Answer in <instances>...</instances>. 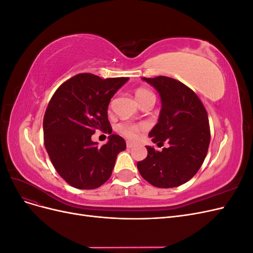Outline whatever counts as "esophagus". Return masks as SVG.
<instances>
[{"instance_id":"obj_1","label":"esophagus","mask_w":253,"mask_h":253,"mask_svg":"<svg viewBox=\"0 0 253 253\" xmlns=\"http://www.w3.org/2000/svg\"><path fill=\"white\" fill-rule=\"evenodd\" d=\"M134 147V143L133 142H126V148L127 149H132Z\"/></svg>"}]
</instances>
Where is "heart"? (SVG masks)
Here are the masks:
<instances>
[{
  "label": "heart",
  "instance_id": "1",
  "mask_svg": "<svg viewBox=\"0 0 253 253\" xmlns=\"http://www.w3.org/2000/svg\"><path fill=\"white\" fill-rule=\"evenodd\" d=\"M136 98L138 102L141 104L145 100H148L150 98H155L154 94L152 93L151 90L147 88H138L136 90ZM143 128L142 125H137V124H129V122H119L116 126V131L125 136L127 139H136L137 136H138L139 132Z\"/></svg>",
  "mask_w": 253,
  "mask_h": 253
}]
</instances>
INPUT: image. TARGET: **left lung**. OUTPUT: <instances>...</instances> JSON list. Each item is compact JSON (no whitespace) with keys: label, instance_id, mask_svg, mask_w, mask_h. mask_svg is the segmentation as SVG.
<instances>
[{"label":"left lung","instance_id":"obj_1","mask_svg":"<svg viewBox=\"0 0 253 253\" xmlns=\"http://www.w3.org/2000/svg\"><path fill=\"white\" fill-rule=\"evenodd\" d=\"M162 99L157 125L149 136L157 151L147 145L148 156L137 163L142 177L157 188H174L190 180L200 170L208 152L210 126L208 114L194 91L178 80L166 76L142 78Z\"/></svg>","mask_w":253,"mask_h":253}]
</instances>
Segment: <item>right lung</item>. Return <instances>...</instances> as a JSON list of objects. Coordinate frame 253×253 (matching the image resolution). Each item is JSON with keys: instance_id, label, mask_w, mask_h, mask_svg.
I'll list each match as a JSON object with an SVG mask.
<instances>
[{"instance_id": "right-lung-1", "label": "right lung", "mask_w": 253, "mask_h": 253, "mask_svg": "<svg viewBox=\"0 0 253 253\" xmlns=\"http://www.w3.org/2000/svg\"><path fill=\"white\" fill-rule=\"evenodd\" d=\"M128 79L78 74L52 95L43 119L44 145L56 171L72 187L102 186L111 177L117 155L126 150L125 139L112 134L108 108ZM96 130L110 134L102 147L91 140Z\"/></svg>"}]
</instances>
